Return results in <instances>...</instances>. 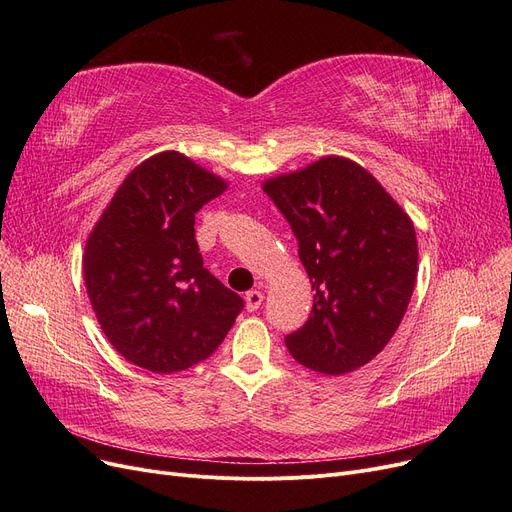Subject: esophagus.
I'll use <instances>...</instances> for the list:
<instances>
[{
  "instance_id": "34e87169",
  "label": "esophagus",
  "mask_w": 512,
  "mask_h": 512,
  "mask_svg": "<svg viewBox=\"0 0 512 512\" xmlns=\"http://www.w3.org/2000/svg\"><path fill=\"white\" fill-rule=\"evenodd\" d=\"M245 303H247V311H257L261 307V303H263V292L257 290V288L249 290L245 294Z\"/></svg>"
}]
</instances>
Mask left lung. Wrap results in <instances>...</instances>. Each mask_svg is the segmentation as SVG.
<instances>
[{
	"instance_id": "left-lung-1",
	"label": "left lung",
	"mask_w": 512,
	"mask_h": 512,
	"mask_svg": "<svg viewBox=\"0 0 512 512\" xmlns=\"http://www.w3.org/2000/svg\"><path fill=\"white\" fill-rule=\"evenodd\" d=\"M299 240L313 294L305 326L284 338L307 369L342 375L384 351L417 280L407 211L357 161L326 155L263 182Z\"/></svg>"
}]
</instances>
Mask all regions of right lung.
<instances>
[{
    "instance_id": "add662e5",
    "label": "right lung",
    "mask_w": 512,
    "mask_h": 512,
    "mask_svg": "<svg viewBox=\"0 0 512 512\" xmlns=\"http://www.w3.org/2000/svg\"><path fill=\"white\" fill-rule=\"evenodd\" d=\"M228 182L178 151L145 159L118 186L83 255L103 334L132 365L176 373L213 355L245 307L203 267L195 213Z\"/></svg>"
}]
</instances>
